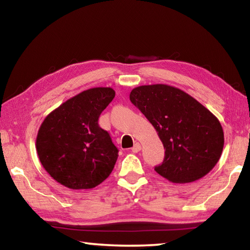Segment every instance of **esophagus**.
I'll return each mask as SVG.
<instances>
[{
	"instance_id": "1",
	"label": "esophagus",
	"mask_w": 250,
	"mask_h": 250,
	"mask_svg": "<svg viewBox=\"0 0 250 250\" xmlns=\"http://www.w3.org/2000/svg\"><path fill=\"white\" fill-rule=\"evenodd\" d=\"M140 150H141V145H140V143H135L132 149H131V151H132L133 153H138V152L140 151Z\"/></svg>"
}]
</instances>
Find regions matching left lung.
<instances>
[{
  "mask_svg": "<svg viewBox=\"0 0 250 250\" xmlns=\"http://www.w3.org/2000/svg\"><path fill=\"white\" fill-rule=\"evenodd\" d=\"M130 100L154 126L163 143V162L154 170L173 183L205 176L221 158L224 132L208 109L179 88L147 84L132 89Z\"/></svg>",
  "mask_w": 250,
  "mask_h": 250,
  "instance_id": "obj_1",
  "label": "left lung"
}]
</instances>
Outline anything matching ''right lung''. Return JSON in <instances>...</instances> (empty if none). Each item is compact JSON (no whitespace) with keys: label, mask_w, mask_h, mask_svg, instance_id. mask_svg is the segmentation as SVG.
<instances>
[{"label":"right lung","mask_w":250,"mask_h":250,"mask_svg":"<svg viewBox=\"0 0 250 250\" xmlns=\"http://www.w3.org/2000/svg\"><path fill=\"white\" fill-rule=\"evenodd\" d=\"M110 87L80 92L45 118L36 138L42 166L71 189L96 188L112 172L119 150L101 129V112L115 98Z\"/></svg>","instance_id":"right-lung-1"}]
</instances>
